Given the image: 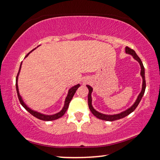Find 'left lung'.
Here are the masks:
<instances>
[{"label": "left lung", "instance_id": "8db88e82", "mask_svg": "<svg viewBox=\"0 0 160 160\" xmlns=\"http://www.w3.org/2000/svg\"><path fill=\"white\" fill-rule=\"evenodd\" d=\"M125 52L127 54H129L132 56L135 60L137 61L139 63L140 67H141V72H140V75L142 78V90L140 92L139 94L137 97V99L135 100V102H134V104H132L131 107H129L128 109H127L124 111H123L122 112L119 113V114H103V113H101L99 112H98L96 110L94 107L92 106V93L93 92V88L91 87L89 85H87V88H88V107H89L90 111L92 112L93 114L96 117H97L98 119H102L104 120V121H109V122H112L114 121V120H117V119H122L125 117L128 116L129 114H131L132 112H133L134 111V109H136L137 106L139 104L140 101H141L142 97L144 94V92H145V88H146V82H145V73H144V67L143 66V63H142L141 59H140L139 57L137 55V53L135 51L133 50V49L130 48L129 47L126 46L125 47Z\"/></svg>", "mask_w": 160, "mask_h": 160}]
</instances>
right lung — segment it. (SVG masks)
Segmentation results:
<instances>
[{"label":"right lung","mask_w":160,"mask_h":160,"mask_svg":"<svg viewBox=\"0 0 160 160\" xmlns=\"http://www.w3.org/2000/svg\"><path fill=\"white\" fill-rule=\"evenodd\" d=\"M36 48H33V50H32L31 52H29L28 54H27L25 58H26L27 56H28L30 53L32 52V51L35 50ZM21 65H22V62L21 63V65H20V68H19V71H18V74H17V77H16V91H17V94H18V97L19 99V101H20L21 105L23 106V107L25 108V109L28 111L29 113H30L31 114L33 115V117H35L37 118V119H41V120H43V121H53V120H56L57 119H59L61 117L63 116V114H65L66 112L67 111L68 108V105H69V103L71 102V100L72 99V98L73 97V95L77 92V90L78 89V88L80 87V84L79 83H78L77 85H74L73 87H71L69 89L68 91V94L67 96H66L65 101H64V105H63V107L62 109L60 112H58L57 113H56V114H42V113L37 112V111H35V110L32 109L31 108H30L28 107V105H27L25 102H24V101L23 100V98L20 94V92H19V89H18V76H19V73H20L21 72Z\"/></svg>","instance_id":"1"}]
</instances>
